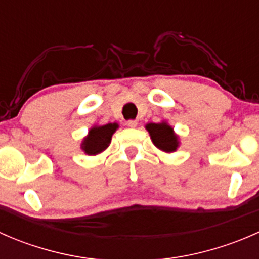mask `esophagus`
Returning <instances> with one entry per match:
<instances>
[{"label":"esophagus","instance_id":"obj_1","mask_svg":"<svg viewBox=\"0 0 259 259\" xmlns=\"http://www.w3.org/2000/svg\"><path fill=\"white\" fill-rule=\"evenodd\" d=\"M126 125L129 127H135L138 125V122H137V120H129V121L126 122Z\"/></svg>","mask_w":259,"mask_h":259}]
</instances>
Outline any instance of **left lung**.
I'll use <instances>...</instances> for the list:
<instances>
[{
  "mask_svg": "<svg viewBox=\"0 0 259 259\" xmlns=\"http://www.w3.org/2000/svg\"><path fill=\"white\" fill-rule=\"evenodd\" d=\"M153 144L164 151V153H174L180 145L179 135L176 134L174 127L168 124V121L163 120L160 122H148L145 125Z\"/></svg>",
  "mask_w": 259,
  "mask_h": 259,
  "instance_id": "1",
  "label": "left lung"
}]
</instances>
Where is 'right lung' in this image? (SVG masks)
I'll use <instances>...</instances> for the list:
<instances>
[{
    "label": "right lung",
    "mask_w": 259,
    "mask_h": 259,
    "mask_svg": "<svg viewBox=\"0 0 259 259\" xmlns=\"http://www.w3.org/2000/svg\"><path fill=\"white\" fill-rule=\"evenodd\" d=\"M119 129L117 122H109L105 125H94L88 135L81 142L80 148L86 155H98L110 145L114 133Z\"/></svg>",
    "instance_id": "add662e5"
}]
</instances>
